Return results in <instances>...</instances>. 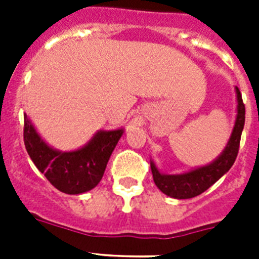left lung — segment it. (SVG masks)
<instances>
[{"label":"left lung","instance_id":"left-lung-1","mask_svg":"<svg viewBox=\"0 0 259 259\" xmlns=\"http://www.w3.org/2000/svg\"><path fill=\"white\" fill-rule=\"evenodd\" d=\"M237 97V115L235 120V127L232 130L230 140L215 161L206 166L198 167L194 170L179 175H166L161 174L155 167L154 162H150L153 179L159 191L164 194L178 200L196 197L206 189H209L215 182H218L224 174L230 170L239 153L240 139H241L242 128L245 124V105L242 102L241 93L236 87Z\"/></svg>","mask_w":259,"mask_h":259}]
</instances>
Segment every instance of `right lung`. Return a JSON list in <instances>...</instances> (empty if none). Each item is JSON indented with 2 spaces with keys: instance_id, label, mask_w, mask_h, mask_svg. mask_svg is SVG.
Segmentation results:
<instances>
[{
  "instance_id": "add662e5",
  "label": "right lung",
  "mask_w": 259,
  "mask_h": 259,
  "mask_svg": "<svg viewBox=\"0 0 259 259\" xmlns=\"http://www.w3.org/2000/svg\"><path fill=\"white\" fill-rule=\"evenodd\" d=\"M123 135L115 131H98L87 145L72 152L53 149L40 137L24 114V145L38 171L50 184L67 194H80L101 182L114 148Z\"/></svg>"
}]
</instances>
